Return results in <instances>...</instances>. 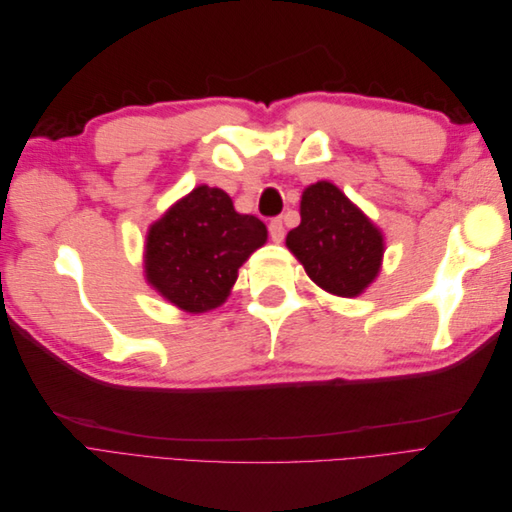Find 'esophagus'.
Wrapping results in <instances>:
<instances>
[{
    "instance_id": "esophagus-1",
    "label": "esophagus",
    "mask_w": 512,
    "mask_h": 512,
    "mask_svg": "<svg viewBox=\"0 0 512 512\" xmlns=\"http://www.w3.org/2000/svg\"><path fill=\"white\" fill-rule=\"evenodd\" d=\"M269 235H271V239H273L275 243H282V241H284L286 230H284V220H282V218H273V220L269 222Z\"/></svg>"
}]
</instances>
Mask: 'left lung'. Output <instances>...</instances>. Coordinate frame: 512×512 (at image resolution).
<instances>
[{
  "mask_svg": "<svg viewBox=\"0 0 512 512\" xmlns=\"http://www.w3.org/2000/svg\"><path fill=\"white\" fill-rule=\"evenodd\" d=\"M312 282L337 297H359L376 280L384 254L382 232L329 181L301 196V224L286 237Z\"/></svg>",
  "mask_w": 512,
  "mask_h": 512,
  "instance_id": "left-lung-1",
  "label": "left lung"
}]
</instances>
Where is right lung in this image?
Wrapping results in <instances>:
<instances>
[{
  "label": "right lung",
  "mask_w": 512,
  "mask_h": 512,
  "mask_svg": "<svg viewBox=\"0 0 512 512\" xmlns=\"http://www.w3.org/2000/svg\"><path fill=\"white\" fill-rule=\"evenodd\" d=\"M265 241L258 218L237 213L224 190L198 185L151 224L147 282L185 312H209L226 301L239 267Z\"/></svg>",
  "instance_id": "add662e5"
}]
</instances>
